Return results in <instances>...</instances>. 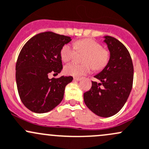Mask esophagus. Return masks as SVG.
I'll return each instance as SVG.
<instances>
[{"label": "esophagus", "mask_w": 149, "mask_h": 149, "mask_svg": "<svg viewBox=\"0 0 149 149\" xmlns=\"http://www.w3.org/2000/svg\"><path fill=\"white\" fill-rule=\"evenodd\" d=\"M73 79H74L75 81H80V80H81V78H79V77H74V78H73Z\"/></svg>", "instance_id": "34e87169"}]
</instances>
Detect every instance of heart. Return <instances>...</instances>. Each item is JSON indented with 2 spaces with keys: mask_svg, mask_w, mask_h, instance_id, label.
Returning a JSON list of instances; mask_svg holds the SVG:
<instances>
[{
  "mask_svg": "<svg viewBox=\"0 0 149 149\" xmlns=\"http://www.w3.org/2000/svg\"><path fill=\"white\" fill-rule=\"evenodd\" d=\"M77 51H82L86 54L84 55L83 61L85 63L78 64L71 63L65 66L64 70L68 75L73 76H81L91 71V66L95 70H101L108 63L110 54L107 50L94 40L84 38L79 40L74 44ZM75 54V48L70 43H66L61 50V58L64 62H68L73 58ZM92 65L91 66L90 64Z\"/></svg>",
  "mask_w": 149,
  "mask_h": 149,
  "instance_id": "heart-1",
  "label": "heart"
}]
</instances>
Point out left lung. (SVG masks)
Here are the masks:
<instances>
[{
	"instance_id": "obj_1",
	"label": "left lung",
	"mask_w": 149,
	"mask_h": 149,
	"mask_svg": "<svg viewBox=\"0 0 149 149\" xmlns=\"http://www.w3.org/2000/svg\"><path fill=\"white\" fill-rule=\"evenodd\" d=\"M103 38L110 58L105 68L94 76L99 82L92 81L90 90L84 93V100L92 112L106 118L116 114L127 101L132 89L134 65L121 42L109 36Z\"/></svg>"
}]
</instances>
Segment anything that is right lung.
I'll list each match as a JSON object with an SVG mask.
<instances>
[{"label": "right lung", "instance_id": "obj_1", "mask_svg": "<svg viewBox=\"0 0 149 149\" xmlns=\"http://www.w3.org/2000/svg\"><path fill=\"white\" fill-rule=\"evenodd\" d=\"M70 40L69 36L48 31L34 36L22 48L15 65V79L22 103L31 111L48 112L62 101L65 88L73 77L49 79L48 75L61 73V50Z\"/></svg>", "mask_w": 149, "mask_h": 149}]
</instances>
